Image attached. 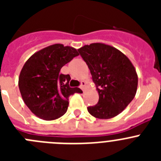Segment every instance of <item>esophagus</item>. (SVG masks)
Returning a JSON list of instances; mask_svg holds the SVG:
<instances>
[{"label": "esophagus", "instance_id": "obj_1", "mask_svg": "<svg viewBox=\"0 0 161 161\" xmlns=\"http://www.w3.org/2000/svg\"><path fill=\"white\" fill-rule=\"evenodd\" d=\"M85 85H86V83H85V81H81V83H80V88L82 89L83 91H85Z\"/></svg>", "mask_w": 161, "mask_h": 161}]
</instances>
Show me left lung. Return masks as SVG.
<instances>
[{"mask_svg":"<svg viewBox=\"0 0 161 161\" xmlns=\"http://www.w3.org/2000/svg\"><path fill=\"white\" fill-rule=\"evenodd\" d=\"M96 84L99 101L88 111L93 117L108 119L117 116L136 96L138 75L126 55L102 42L85 45L78 49Z\"/></svg>","mask_w":161,"mask_h":161,"instance_id":"obj_1","label":"left lung"}]
</instances>
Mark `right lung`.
Here are the masks:
<instances>
[{
	"mask_svg": "<svg viewBox=\"0 0 161 161\" xmlns=\"http://www.w3.org/2000/svg\"><path fill=\"white\" fill-rule=\"evenodd\" d=\"M77 55L74 47L56 43L35 52L23 65L18 78L20 93L37 117L47 121L59 119L67 112L68 97L82 92L69 87V75L59 73Z\"/></svg>",
	"mask_w": 161,
	"mask_h": 161,
	"instance_id": "1",
	"label": "right lung"
}]
</instances>
